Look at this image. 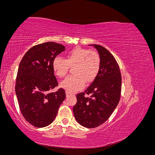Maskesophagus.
<instances>
[{
    "mask_svg": "<svg viewBox=\"0 0 155 155\" xmlns=\"http://www.w3.org/2000/svg\"><path fill=\"white\" fill-rule=\"evenodd\" d=\"M66 95H67V96H69L70 95V92H66Z\"/></svg>",
    "mask_w": 155,
    "mask_h": 155,
    "instance_id": "1",
    "label": "esophagus"
}]
</instances>
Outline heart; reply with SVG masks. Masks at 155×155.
I'll return each instance as SVG.
<instances>
[{"instance_id":"1","label":"heart","mask_w":155,"mask_h":155,"mask_svg":"<svg viewBox=\"0 0 155 155\" xmlns=\"http://www.w3.org/2000/svg\"><path fill=\"white\" fill-rule=\"evenodd\" d=\"M54 73L59 78L66 76L70 67H73L74 76L61 83V87L67 92H75L94 80L100 68V58L96 51L76 47L67 53L65 59L56 56L51 63Z\"/></svg>"}]
</instances>
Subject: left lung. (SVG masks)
Segmentation results:
<instances>
[{"mask_svg": "<svg viewBox=\"0 0 155 155\" xmlns=\"http://www.w3.org/2000/svg\"><path fill=\"white\" fill-rule=\"evenodd\" d=\"M100 58L97 76L85 92L77 94V103L73 107L75 118L87 128H94L106 121L120 101L121 76L114 56L105 48L91 45ZM91 94L90 97L86 95Z\"/></svg>", "mask_w": 155, "mask_h": 155, "instance_id": "8db88e82", "label": "left lung"}]
</instances>
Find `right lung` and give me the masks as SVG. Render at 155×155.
Wrapping results in <instances>:
<instances>
[{
    "instance_id": "right-lung-1",
    "label": "right lung",
    "mask_w": 155,
    "mask_h": 155,
    "mask_svg": "<svg viewBox=\"0 0 155 155\" xmlns=\"http://www.w3.org/2000/svg\"><path fill=\"white\" fill-rule=\"evenodd\" d=\"M65 47L46 42L31 47L23 56L18 68L15 93L21 113L35 127H44L53 122L60 105L66 97L61 88L50 92L58 83L51 63Z\"/></svg>"
}]
</instances>
